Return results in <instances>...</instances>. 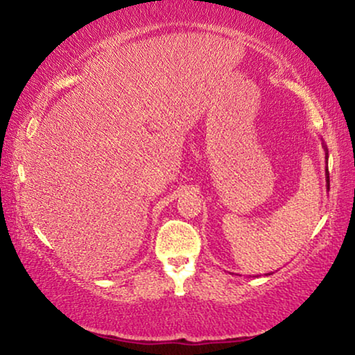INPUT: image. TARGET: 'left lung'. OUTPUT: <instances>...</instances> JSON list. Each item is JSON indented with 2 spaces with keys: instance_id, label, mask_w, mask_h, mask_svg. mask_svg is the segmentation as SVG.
Listing matches in <instances>:
<instances>
[{
  "instance_id": "8db88e82",
  "label": "left lung",
  "mask_w": 355,
  "mask_h": 355,
  "mask_svg": "<svg viewBox=\"0 0 355 355\" xmlns=\"http://www.w3.org/2000/svg\"><path fill=\"white\" fill-rule=\"evenodd\" d=\"M323 148H325V160H327V165H328V148L325 144H323ZM325 178H327V190H330V176H328V168L325 169Z\"/></svg>"
}]
</instances>
